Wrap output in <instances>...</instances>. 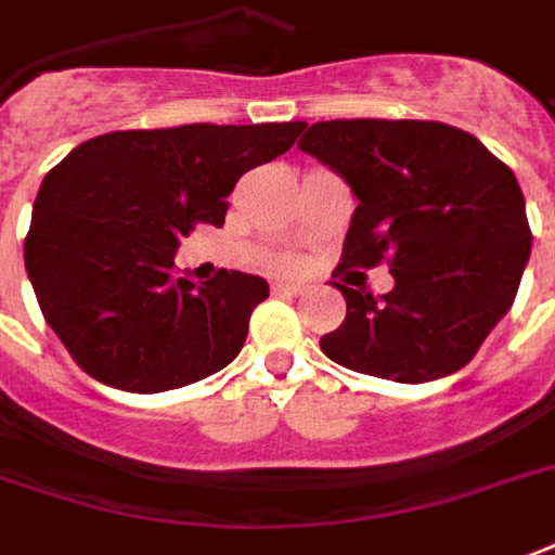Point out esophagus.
<instances>
[{"mask_svg":"<svg viewBox=\"0 0 555 555\" xmlns=\"http://www.w3.org/2000/svg\"><path fill=\"white\" fill-rule=\"evenodd\" d=\"M272 293L274 295H301L305 293V286H301V283L278 281V283H272Z\"/></svg>","mask_w":555,"mask_h":555,"instance_id":"34e87169","label":"esophagus"}]
</instances>
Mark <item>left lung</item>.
Wrapping results in <instances>:
<instances>
[{
	"instance_id": "left-lung-1",
	"label": "left lung",
	"mask_w": 555,
	"mask_h": 555,
	"mask_svg": "<svg viewBox=\"0 0 555 555\" xmlns=\"http://www.w3.org/2000/svg\"><path fill=\"white\" fill-rule=\"evenodd\" d=\"M298 147L358 197L337 272L387 262L396 281L387 295L337 283L346 319L319 339L322 351L402 384L467 366L515 305L532 248L512 168L476 135L438 120L301 124Z\"/></svg>"
}]
</instances>
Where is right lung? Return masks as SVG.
<instances>
[{
    "label": "right lung",
    "mask_w": 555,
    "mask_h": 555,
    "mask_svg": "<svg viewBox=\"0 0 555 555\" xmlns=\"http://www.w3.org/2000/svg\"><path fill=\"white\" fill-rule=\"evenodd\" d=\"M298 132L301 120L124 129L82 141L43 177L26 272L43 319L91 378L162 393L236 358L269 283L218 269L194 286L173 254L197 224L221 228L238 177Z\"/></svg>",
    "instance_id": "right-lung-1"
}]
</instances>
